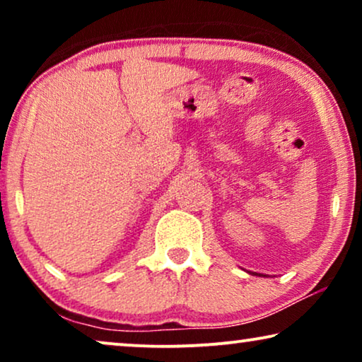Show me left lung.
Here are the masks:
<instances>
[{
	"instance_id": "8db88e82",
	"label": "left lung",
	"mask_w": 362,
	"mask_h": 362,
	"mask_svg": "<svg viewBox=\"0 0 362 362\" xmlns=\"http://www.w3.org/2000/svg\"><path fill=\"white\" fill-rule=\"evenodd\" d=\"M255 275H257V274H255Z\"/></svg>"
}]
</instances>
